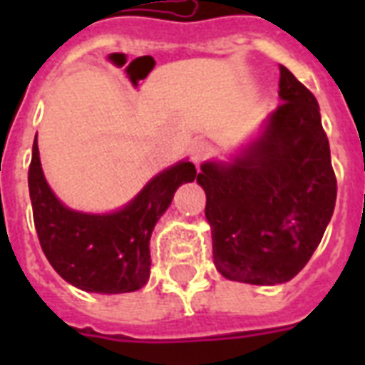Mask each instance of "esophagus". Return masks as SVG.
I'll return each mask as SVG.
<instances>
[{
    "label": "esophagus",
    "instance_id": "esophagus-1",
    "mask_svg": "<svg viewBox=\"0 0 365 365\" xmlns=\"http://www.w3.org/2000/svg\"><path fill=\"white\" fill-rule=\"evenodd\" d=\"M210 153H212V148L208 142H195L193 145H191V149H189L191 160H193L197 166H199Z\"/></svg>",
    "mask_w": 365,
    "mask_h": 365
}]
</instances>
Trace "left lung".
I'll return each mask as SVG.
<instances>
[{
  "mask_svg": "<svg viewBox=\"0 0 365 365\" xmlns=\"http://www.w3.org/2000/svg\"><path fill=\"white\" fill-rule=\"evenodd\" d=\"M284 100L229 163L200 165L217 271L274 286L311 259L335 208L337 180L317 98L280 66Z\"/></svg>",
  "mask_w": 365,
  "mask_h": 365,
  "instance_id": "obj_1",
  "label": "left lung"
}]
</instances>
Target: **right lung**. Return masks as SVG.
<instances>
[{
	"label": "right lung",
	"mask_w": 365,
	"mask_h": 365,
	"mask_svg": "<svg viewBox=\"0 0 365 365\" xmlns=\"http://www.w3.org/2000/svg\"><path fill=\"white\" fill-rule=\"evenodd\" d=\"M195 178L193 163L180 160L149 180L119 210L110 214L71 210L56 199L43 176L36 138L28 187L43 254L66 282L83 292H136L149 280V239L155 223L170 206L176 189Z\"/></svg>",
	"instance_id": "right-lung-1"
}]
</instances>
